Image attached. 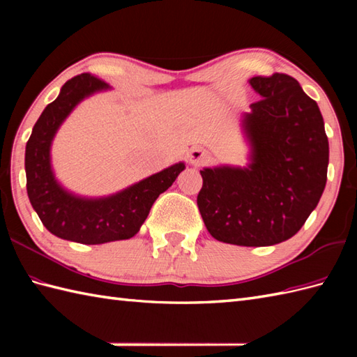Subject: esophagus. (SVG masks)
<instances>
[{
	"mask_svg": "<svg viewBox=\"0 0 357 357\" xmlns=\"http://www.w3.org/2000/svg\"><path fill=\"white\" fill-rule=\"evenodd\" d=\"M188 159H190V164L199 167V165H206L210 161V155L207 150H204L202 147H193L188 153Z\"/></svg>",
	"mask_w": 357,
	"mask_h": 357,
	"instance_id": "esophagus-1",
	"label": "esophagus"
}]
</instances>
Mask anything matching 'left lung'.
Wrapping results in <instances>:
<instances>
[{
  "label": "left lung",
  "instance_id": "obj_1",
  "mask_svg": "<svg viewBox=\"0 0 357 357\" xmlns=\"http://www.w3.org/2000/svg\"><path fill=\"white\" fill-rule=\"evenodd\" d=\"M250 84L262 96L244 118L252 164L201 170L196 202L215 239L265 247L294 236L316 208L327 183L328 138L316 101L290 75Z\"/></svg>",
  "mask_w": 357,
  "mask_h": 357
}]
</instances>
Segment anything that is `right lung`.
Here are the masks:
<instances>
[{"label": "right lung", "mask_w": 357, "mask_h": 357, "mask_svg": "<svg viewBox=\"0 0 357 357\" xmlns=\"http://www.w3.org/2000/svg\"><path fill=\"white\" fill-rule=\"evenodd\" d=\"M107 87L92 73H81L67 81L59 96L38 118L26 146L27 195L43 225L58 238L87 245L135 236L158 196L185 169L183 162L174 164L102 199H82L63 190L50 169L53 136L82 98Z\"/></svg>", "instance_id": "obj_1"}]
</instances>
